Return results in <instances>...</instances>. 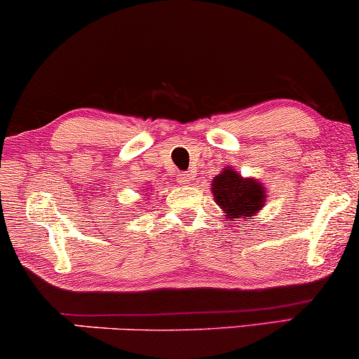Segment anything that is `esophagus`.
<instances>
[{"label":"esophagus","instance_id":"34e87169","mask_svg":"<svg viewBox=\"0 0 359 359\" xmlns=\"http://www.w3.org/2000/svg\"><path fill=\"white\" fill-rule=\"evenodd\" d=\"M191 181H193V176H191L189 173H184V171H183V173L178 175V183L181 186H189Z\"/></svg>","mask_w":359,"mask_h":359}]
</instances>
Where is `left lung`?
<instances>
[{
    "mask_svg": "<svg viewBox=\"0 0 359 359\" xmlns=\"http://www.w3.org/2000/svg\"><path fill=\"white\" fill-rule=\"evenodd\" d=\"M214 201L220 205L229 222L242 217H252L266 203L264 186L253 178H242L237 171L225 168L212 180Z\"/></svg>",
    "mask_w": 359,
    "mask_h": 359,
    "instance_id": "obj_1",
    "label": "left lung"
}]
</instances>
